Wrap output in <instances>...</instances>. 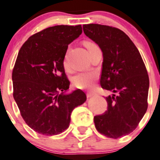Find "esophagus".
Masks as SVG:
<instances>
[{
    "label": "esophagus",
    "mask_w": 160,
    "mask_h": 160,
    "mask_svg": "<svg viewBox=\"0 0 160 160\" xmlns=\"http://www.w3.org/2000/svg\"><path fill=\"white\" fill-rule=\"evenodd\" d=\"M87 97H94V96L97 95V93H95V92H87Z\"/></svg>",
    "instance_id": "1"
}]
</instances>
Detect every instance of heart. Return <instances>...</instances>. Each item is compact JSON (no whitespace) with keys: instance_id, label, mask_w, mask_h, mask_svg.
Returning <instances> with one entry per match:
<instances>
[{"instance_id":"obj_1","label":"heart","mask_w":160,"mask_h":160,"mask_svg":"<svg viewBox=\"0 0 160 160\" xmlns=\"http://www.w3.org/2000/svg\"><path fill=\"white\" fill-rule=\"evenodd\" d=\"M85 45L87 48V49H89L91 47L96 45L95 44L90 42H86L85 43ZM63 67L66 70L69 68L68 61V56H65L63 59ZM97 79V74L93 71L90 72H82L79 74H76L73 78V85L78 89H92L95 85L96 81Z\"/></svg>"}]
</instances>
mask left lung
I'll list each match as a JSON object with an SVG mask.
<instances>
[{
	"label": "left lung",
	"instance_id": "8db88e82",
	"mask_svg": "<svg viewBox=\"0 0 160 160\" xmlns=\"http://www.w3.org/2000/svg\"><path fill=\"white\" fill-rule=\"evenodd\" d=\"M88 38L103 52L100 86L113 92L106 97L108 110L94 117L97 131L117 139L133 132L148 108L149 78L139 51L130 38L115 27L83 25Z\"/></svg>",
	"mask_w": 160,
	"mask_h": 160
}]
</instances>
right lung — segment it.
I'll return each instance as SVG.
<instances>
[{
  "mask_svg": "<svg viewBox=\"0 0 160 160\" xmlns=\"http://www.w3.org/2000/svg\"><path fill=\"white\" fill-rule=\"evenodd\" d=\"M82 33L81 25L48 27L30 36L18 53L13 97L26 123L40 134L67 130L72 111L86 100L82 90L65 93L70 82L63 63L68 45Z\"/></svg>",
  "mask_w": 160,
  "mask_h": 160,
  "instance_id": "right-lung-1",
  "label": "right lung"
}]
</instances>
